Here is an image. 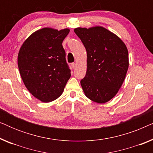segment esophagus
Segmentation results:
<instances>
[{"label":"esophagus","instance_id":"obj_1","mask_svg":"<svg viewBox=\"0 0 153 153\" xmlns=\"http://www.w3.org/2000/svg\"><path fill=\"white\" fill-rule=\"evenodd\" d=\"M71 65H72V68L73 69H75V68H76V63H74V62H73V63L71 64Z\"/></svg>","mask_w":153,"mask_h":153}]
</instances>
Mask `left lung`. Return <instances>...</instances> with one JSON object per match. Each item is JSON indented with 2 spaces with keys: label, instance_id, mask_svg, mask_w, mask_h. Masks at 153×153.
I'll use <instances>...</instances> for the list:
<instances>
[{
  "label": "left lung",
  "instance_id": "1",
  "mask_svg": "<svg viewBox=\"0 0 153 153\" xmlns=\"http://www.w3.org/2000/svg\"><path fill=\"white\" fill-rule=\"evenodd\" d=\"M74 32L87 52V71L81 80L85 96L105 103L118 92L129 67L128 51L124 42L101 26L77 28Z\"/></svg>",
  "mask_w": 153,
  "mask_h": 153
}]
</instances>
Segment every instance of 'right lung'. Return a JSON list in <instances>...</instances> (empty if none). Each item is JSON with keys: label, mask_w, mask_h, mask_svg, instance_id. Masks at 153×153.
<instances>
[{"label": "right lung", "mask_w": 153, "mask_h": 153, "mask_svg": "<svg viewBox=\"0 0 153 153\" xmlns=\"http://www.w3.org/2000/svg\"><path fill=\"white\" fill-rule=\"evenodd\" d=\"M70 30L45 28L33 33L21 47L18 67L29 92L43 102L60 97L71 76L62 43Z\"/></svg>", "instance_id": "obj_1"}]
</instances>
